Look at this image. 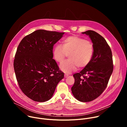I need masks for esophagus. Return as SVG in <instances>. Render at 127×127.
Here are the masks:
<instances>
[{
	"instance_id": "esophagus-1",
	"label": "esophagus",
	"mask_w": 127,
	"mask_h": 127,
	"mask_svg": "<svg viewBox=\"0 0 127 127\" xmlns=\"http://www.w3.org/2000/svg\"><path fill=\"white\" fill-rule=\"evenodd\" d=\"M68 76H69V75L67 74H64V77H65V78L67 77Z\"/></svg>"
}]
</instances>
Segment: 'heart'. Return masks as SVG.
<instances>
[{
  "label": "heart",
  "mask_w": 127,
  "mask_h": 127,
  "mask_svg": "<svg viewBox=\"0 0 127 127\" xmlns=\"http://www.w3.org/2000/svg\"><path fill=\"white\" fill-rule=\"evenodd\" d=\"M94 47L93 43L77 35H71L64 39L61 45L56 46L53 50V57L61 63L68 55L69 59L60 65L65 73H70L87 66L93 57Z\"/></svg>",
  "instance_id": "obj_1"
}]
</instances>
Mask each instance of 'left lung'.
<instances>
[{
    "label": "left lung",
    "mask_w": 127,
    "mask_h": 127,
    "mask_svg": "<svg viewBox=\"0 0 127 127\" xmlns=\"http://www.w3.org/2000/svg\"><path fill=\"white\" fill-rule=\"evenodd\" d=\"M82 33L89 35L94 45V53L89 64L79 73L73 75L75 82L71 91L78 100L89 102L103 92L113 73L114 65L111 49L104 38L92 30Z\"/></svg>",
    "instance_id": "obj_1"
}]
</instances>
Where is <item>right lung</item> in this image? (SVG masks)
I'll list each match as a JSON object with an SVG mask.
<instances>
[{"mask_svg": "<svg viewBox=\"0 0 127 127\" xmlns=\"http://www.w3.org/2000/svg\"><path fill=\"white\" fill-rule=\"evenodd\" d=\"M64 34L38 30L26 35L18 46L13 61L16 78L23 93L33 101L49 100L64 78L52 54L54 44Z\"/></svg>", "mask_w": 127, "mask_h": 127, "instance_id": "add662e5", "label": "right lung"}]
</instances>
